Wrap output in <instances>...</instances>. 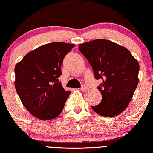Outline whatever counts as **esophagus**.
<instances>
[{"label": "esophagus", "instance_id": "1", "mask_svg": "<svg viewBox=\"0 0 153 153\" xmlns=\"http://www.w3.org/2000/svg\"><path fill=\"white\" fill-rule=\"evenodd\" d=\"M80 90L82 91H87L88 90V87L87 86V85H82L81 88H80Z\"/></svg>", "mask_w": 153, "mask_h": 153}]
</instances>
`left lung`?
I'll return each mask as SVG.
<instances>
[{"instance_id": "left-lung-1", "label": "left lung", "mask_w": 153, "mask_h": 153, "mask_svg": "<svg viewBox=\"0 0 153 153\" xmlns=\"http://www.w3.org/2000/svg\"><path fill=\"white\" fill-rule=\"evenodd\" d=\"M79 50L92 67L102 95L99 105L91 106L99 115L113 117L126 109L138 85L140 65L126 47L106 39L81 44Z\"/></svg>"}]
</instances>
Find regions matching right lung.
<instances>
[{
  "instance_id": "1",
  "label": "right lung",
  "mask_w": 153,
  "mask_h": 153,
  "mask_svg": "<svg viewBox=\"0 0 153 153\" xmlns=\"http://www.w3.org/2000/svg\"><path fill=\"white\" fill-rule=\"evenodd\" d=\"M74 44L52 42L26 54L15 67V88L24 106L34 117L50 120L60 114L71 91L58 78L65 56Z\"/></svg>"
}]
</instances>
